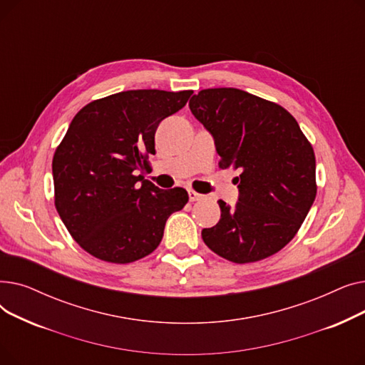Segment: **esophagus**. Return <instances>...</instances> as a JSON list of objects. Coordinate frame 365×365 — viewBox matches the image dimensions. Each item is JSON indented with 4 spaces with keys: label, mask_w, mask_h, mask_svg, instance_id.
<instances>
[{
    "label": "esophagus",
    "mask_w": 365,
    "mask_h": 365,
    "mask_svg": "<svg viewBox=\"0 0 365 365\" xmlns=\"http://www.w3.org/2000/svg\"><path fill=\"white\" fill-rule=\"evenodd\" d=\"M187 195H189V201H192V202L202 200V195L198 194V192H195V190H192V189L187 190Z\"/></svg>",
    "instance_id": "34e87169"
}]
</instances>
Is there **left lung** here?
I'll use <instances>...</instances> for the list:
<instances>
[{
  "instance_id": "left-lung-1",
  "label": "left lung",
  "mask_w": 365,
  "mask_h": 365,
  "mask_svg": "<svg viewBox=\"0 0 365 365\" xmlns=\"http://www.w3.org/2000/svg\"><path fill=\"white\" fill-rule=\"evenodd\" d=\"M190 112L215 138L219 167L240 171L238 202L219 200L220 220L202 229L205 245L234 263L278 253L315 201V153L293 115L238 88H207Z\"/></svg>"
}]
</instances>
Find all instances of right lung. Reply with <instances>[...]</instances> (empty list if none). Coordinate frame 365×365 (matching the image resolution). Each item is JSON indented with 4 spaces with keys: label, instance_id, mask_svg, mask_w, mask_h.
Listing matches in <instances>:
<instances>
[{
    "label": "right lung",
    "instance_id": "add662e5",
    "mask_svg": "<svg viewBox=\"0 0 365 365\" xmlns=\"http://www.w3.org/2000/svg\"><path fill=\"white\" fill-rule=\"evenodd\" d=\"M192 90H128L93 101L75 115L53 157L54 205L72 238L91 256L131 263L160 245L183 187L145 180L160 123L180 110Z\"/></svg>",
    "mask_w": 365,
    "mask_h": 365
}]
</instances>
